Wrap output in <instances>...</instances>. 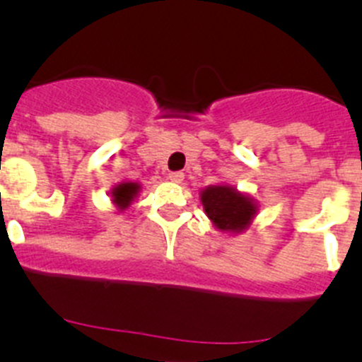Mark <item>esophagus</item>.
I'll use <instances>...</instances> for the list:
<instances>
[{"label":"esophagus","instance_id":"34e87169","mask_svg":"<svg viewBox=\"0 0 362 362\" xmlns=\"http://www.w3.org/2000/svg\"><path fill=\"white\" fill-rule=\"evenodd\" d=\"M184 177L185 175L182 173V171H171L170 173V180L175 182V184H180V182L184 180Z\"/></svg>","mask_w":362,"mask_h":362}]
</instances>
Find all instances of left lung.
<instances>
[{"label":"left lung","instance_id":"obj_1","mask_svg":"<svg viewBox=\"0 0 362 362\" xmlns=\"http://www.w3.org/2000/svg\"><path fill=\"white\" fill-rule=\"evenodd\" d=\"M202 203L210 221L224 231H242L256 214L255 203L230 185L206 187Z\"/></svg>","mask_w":362,"mask_h":362}]
</instances>
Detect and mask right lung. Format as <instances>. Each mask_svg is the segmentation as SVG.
<instances>
[{"instance_id":"obj_1","label":"right lung","mask_w":362,"mask_h":362,"mask_svg":"<svg viewBox=\"0 0 362 362\" xmlns=\"http://www.w3.org/2000/svg\"><path fill=\"white\" fill-rule=\"evenodd\" d=\"M139 191L138 182H124V184H118L117 187L113 189L111 196H113V202L117 203L118 209L125 210L129 205H131L132 199L136 198Z\"/></svg>"}]
</instances>
